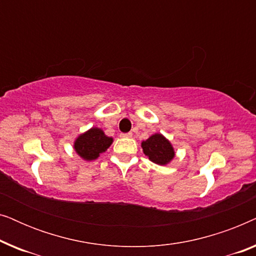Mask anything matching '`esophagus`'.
<instances>
[{"instance_id":"obj_1","label":"esophagus","mask_w":256,"mask_h":256,"mask_svg":"<svg viewBox=\"0 0 256 256\" xmlns=\"http://www.w3.org/2000/svg\"><path fill=\"white\" fill-rule=\"evenodd\" d=\"M120 136H121V138H132V132H122Z\"/></svg>"}]
</instances>
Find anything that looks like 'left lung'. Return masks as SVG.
<instances>
[{
    "label": "left lung",
    "mask_w": 256,
    "mask_h": 256,
    "mask_svg": "<svg viewBox=\"0 0 256 256\" xmlns=\"http://www.w3.org/2000/svg\"><path fill=\"white\" fill-rule=\"evenodd\" d=\"M141 146L143 154L152 163L158 164V166H166L176 156L171 142L160 132L152 134L146 141H142Z\"/></svg>",
    "instance_id": "left-lung-1"
}]
</instances>
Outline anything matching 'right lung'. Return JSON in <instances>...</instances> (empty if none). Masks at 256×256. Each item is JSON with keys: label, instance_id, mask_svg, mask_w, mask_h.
Returning a JSON list of instances; mask_svg holds the SVG:
<instances>
[{"label": "right lung", "instance_id": "right-lung-1", "mask_svg": "<svg viewBox=\"0 0 256 256\" xmlns=\"http://www.w3.org/2000/svg\"><path fill=\"white\" fill-rule=\"evenodd\" d=\"M113 143V138L104 134L101 128L92 127L76 136L73 142V149L84 160H94L100 157Z\"/></svg>", "mask_w": 256, "mask_h": 256}]
</instances>
